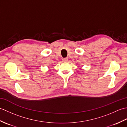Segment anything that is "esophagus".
Masks as SVG:
<instances>
[{
	"mask_svg": "<svg viewBox=\"0 0 127 127\" xmlns=\"http://www.w3.org/2000/svg\"><path fill=\"white\" fill-rule=\"evenodd\" d=\"M62 61H63V62H67L68 61V58H64L62 59Z\"/></svg>",
	"mask_w": 127,
	"mask_h": 127,
	"instance_id": "1",
	"label": "esophagus"
}]
</instances>
